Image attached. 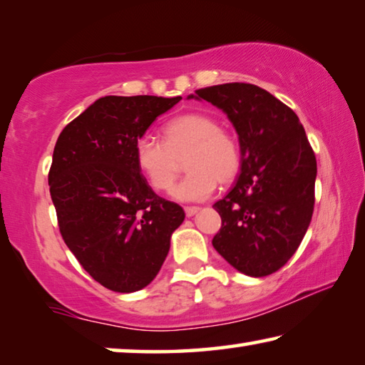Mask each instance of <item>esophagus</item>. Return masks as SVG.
I'll return each mask as SVG.
<instances>
[{
  "label": "esophagus",
  "mask_w": 365,
  "mask_h": 365,
  "mask_svg": "<svg viewBox=\"0 0 365 365\" xmlns=\"http://www.w3.org/2000/svg\"><path fill=\"white\" fill-rule=\"evenodd\" d=\"M200 211V207H196V206H188V207H185V214H187V217H193V215Z\"/></svg>",
  "instance_id": "obj_1"
}]
</instances>
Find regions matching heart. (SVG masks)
Listing matches in <instances>:
<instances>
[{"mask_svg":"<svg viewBox=\"0 0 365 365\" xmlns=\"http://www.w3.org/2000/svg\"><path fill=\"white\" fill-rule=\"evenodd\" d=\"M163 135L164 141L151 135L135 141V164L153 190L174 187L183 158L188 174L174 190L178 201H205L217 183L228 185L238 175L242 156L237 140L222 130L214 117L200 113L178 115L165 123Z\"/></svg>","mask_w":365,"mask_h":365,"instance_id":"b5f03b06","label":"heart"}]
</instances>
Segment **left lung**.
Returning a JSON list of instances; mask_svg holds the SVG:
<instances>
[{"label":"left lung","instance_id":"left-lung-1","mask_svg":"<svg viewBox=\"0 0 365 365\" xmlns=\"http://www.w3.org/2000/svg\"><path fill=\"white\" fill-rule=\"evenodd\" d=\"M227 114L238 133L240 175L214 205L220 214L215 251L250 277L274 274L288 262L311 224L317 163L292 109L251 83L195 91Z\"/></svg>","mask_w":365,"mask_h":365}]
</instances>
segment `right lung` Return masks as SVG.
Returning a JSON list of instances; mask_svg holds the SVG:
<instances>
[{"mask_svg": "<svg viewBox=\"0 0 365 365\" xmlns=\"http://www.w3.org/2000/svg\"><path fill=\"white\" fill-rule=\"evenodd\" d=\"M182 96H104L64 127L48 183L59 230L82 267L108 289L133 293L168 257L183 209L151 190L135 141Z\"/></svg>", "mask_w": 365, "mask_h": 365, "instance_id": "add662e5", "label": "right lung"}]
</instances>
